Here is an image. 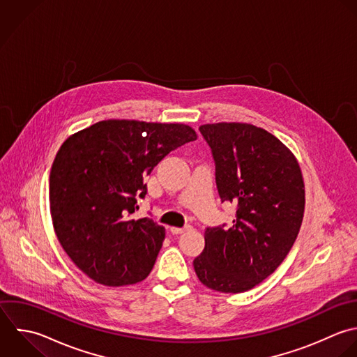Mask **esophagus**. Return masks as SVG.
Here are the masks:
<instances>
[{
    "mask_svg": "<svg viewBox=\"0 0 357 357\" xmlns=\"http://www.w3.org/2000/svg\"><path fill=\"white\" fill-rule=\"evenodd\" d=\"M190 228H192L190 225H186V227H183V228H176V227H171V232H172L174 235H179V234H183V232L189 231Z\"/></svg>",
    "mask_w": 357,
    "mask_h": 357,
    "instance_id": "1",
    "label": "esophagus"
}]
</instances>
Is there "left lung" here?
Segmentation results:
<instances>
[{
    "mask_svg": "<svg viewBox=\"0 0 357 357\" xmlns=\"http://www.w3.org/2000/svg\"><path fill=\"white\" fill-rule=\"evenodd\" d=\"M215 162L221 202L236 204L229 228H207L193 260L197 278L224 294L246 292L270 277L292 249L305 213V183L294 153L250 123L199 128Z\"/></svg>",
    "mask_w": 357,
    "mask_h": 357,
    "instance_id": "obj_1",
    "label": "left lung"
}]
</instances>
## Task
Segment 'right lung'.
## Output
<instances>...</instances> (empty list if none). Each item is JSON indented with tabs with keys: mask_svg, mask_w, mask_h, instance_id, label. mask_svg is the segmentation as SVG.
I'll return each instance as SVG.
<instances>
[{
	"mask_svg": "<svg viewBox=\"0 0 357 357\" xmlns=\"http://www.w3.org/2000/svg\"><path fill=\"white\" fill-rule=\"evenodd\" d=\"M196 139L183 123L108 119L62 143L50 172V211L58 242L89 278L123 287L150 274L165 228L130 214L153 168Z\"/></svg>",
	"mask_w": 357,
	"mask_h": 357,
	"instance_id": "add662e5",
	"label": "right lung"
}]
</instances>
